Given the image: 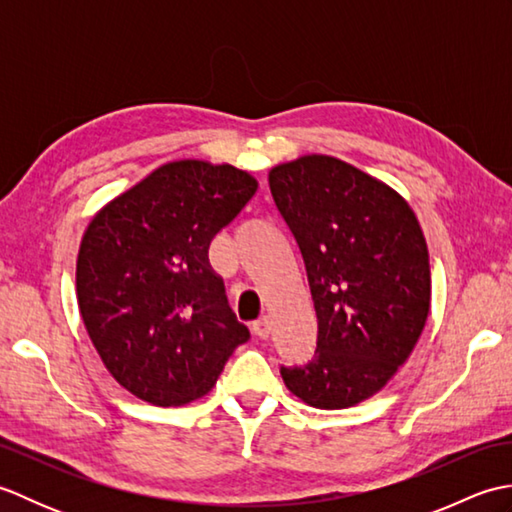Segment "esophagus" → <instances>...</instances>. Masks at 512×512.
<instances>
[{
  "mask_svg": "<svg viewBox=\"0 0 512 512\" xmlns=\"http://www.w3.org/2000/svg\"><path fill=\"white\" fill-rule=\"evenodd\" d=\"M253 334L257 336V339H268V336H270V321L266 317L257 319L253 323Z\"/></svg>",
  "mask_w": 512,
  "mask_h": 512,
  "instance_id": "esophagus-1",
  "label": "esophagus"
}]
</instances>
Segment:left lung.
<instances>
[{"label": "left lung", "mask_w": 512, "mask_h": 512, "mask_svg": "<svg viewBox=\"0 0 512 512\" xmlns=\"http://www.w3.org/2000/svg\"><path fill=\"white\" fill-rule=\"evenodd\" d=\"M268 184L301 250L319 325L314 356L281 367V378L310 407H354L389 383L427 323L418 217L385 182L332 156L277 165Z\"/></svg>", "instance_id": "obj_1"}]
</instances>
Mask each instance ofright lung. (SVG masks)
I'll return each mask as SVG.
<instances>
[{"mask_svg": "<svg viewBox=\"0 0 512 512\" xmlns=\"http://www.w3.org/2000/svg\"><path fill=\"white\" fill-rule=\"evenodd\" d=\"M255 191L257 180L233 165L176 160L92 217L76 299L107 372L136 398L158 407L202 398L250 339L209 246Z\"/></svg>", "mask_w": 512, "mask_h": 512, "instance_id": "obj_1", "label": "right lung"}]
</instances>
